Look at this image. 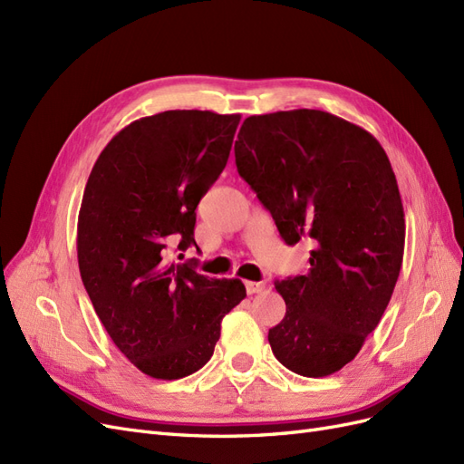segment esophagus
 Segmentation results:
<instances>
[{"label": "esophagus", "mask_w": 464, "mask_h": 464, "mask_svg": "<svg viewBox=\"0 0 464 464\" xmlns=\"http://www.w3.org/2000/svg\"><path fill=\"white\" fill-rule=\"evenodd\" d=\"M265 283H254V280H246V290L247 294H257L261 290H265Z\"/></svg>", "instance_id": "34e87169"}]
</instances>
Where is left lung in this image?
Wrapping results in <instances>:
<instances>
[{
  "label": "left lung",
  "instance_id": "left-lung-1",
  "mask_svg": "<svg viewBox=\"0 0 464 464\" xmlns=\"http://www.w3.org/2000/svg\"><path fill=\"white\" fill-rule=\"evenodd\" d=\"M236 166L288 246L307 240V275L275 280L286 315L269 329L290 372L325 377L353 362L395 290L404 210L377 139L321 110L249 116Z\"/></svg>",
  "mask_w": 464,
  "mask_h": 464
}]
</instances>
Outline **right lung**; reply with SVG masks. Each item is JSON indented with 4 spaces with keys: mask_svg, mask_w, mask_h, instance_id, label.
<instances>
[{
    "mask_svg": "<svg viewBox=\"0 0 464 464\" xmlns=\"http://www.w3.org/2000/svg\"><path fill=\"white\" fill-rule=\"evenodd\" d=\"M240 114L168 110L123 128L89 176L77 222L82 285L110 339L154 379L201 370L220 321L246 298L237 278L168 263L195 244V208L228 162Z\"/></svg>",
    "mask_w": 464,
    "mask_h": 464,
    "instance_id": "add662e5",
    "label": "right lung"
}]
</instances>
